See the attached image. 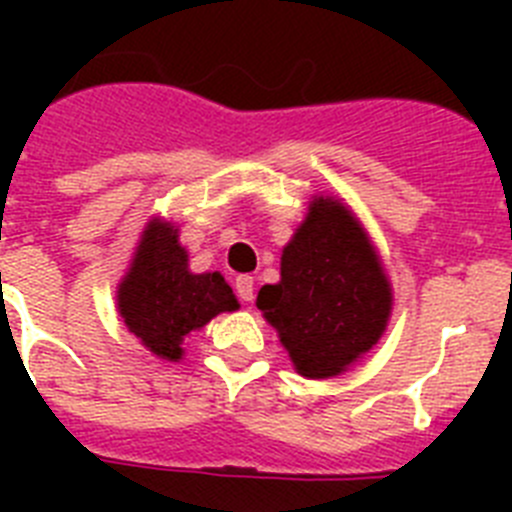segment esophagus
<instances>
[{
	"label": "esophagus",
	"mask_w": 512,
	"mask_h": 512,
	"mask_svg": "<svg viewBox=\"0 0 512 512\" xmlns=\"http://www.w3.org/2000/svg\"><path fill=\"white\" fill-rule=\"evenodd\" d=\"M235 292H238L243 302H253V277L235 279Z\"/></svg>",
	"instance_id": "34e87169"
}]
</instances>
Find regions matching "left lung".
<instances>
[{"instance_id":"left-lung-1","label":"left lung","mask_w":512,"mask_h":512,"mask_svg":"<svg viewBox=\"0 0 512 512\" xmlns=\"http://www.w3.org/2000/svg\"><path fill=\"white\" fill-rule=\"evenodd\" d=\"M392 284L372 238L338 197L315 194L282 248L279 282L256 307L307 379H330L364 359L392 318Z\"/></svg>"}]
</instances>
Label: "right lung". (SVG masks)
Returning a JSON list of instances; mask_svg holds the SVG:
<instances>
[{
    "label": "right lung",
    "mask_w": 512,
    "mask_h": 512,
    "mask_svg": "<svg viewBox=\"0 0 512 512\" xmlns=\"http://www.w3.org/2000/svg\"><path fill=\"white\" fill-rule=\"evenodd\" d=\"M125 328L156 359H184V346L220 312L238 310V297L220 271L194 274L179 228L151 217L133 248L115 292Z\"/></svg>",
    "instance_id": "obj_1"
}]
</instances>
